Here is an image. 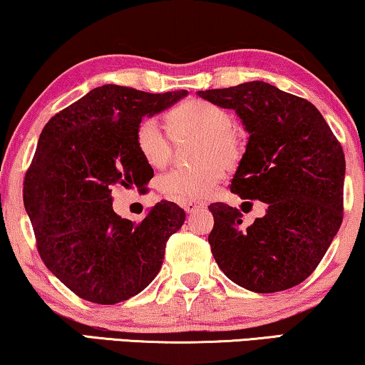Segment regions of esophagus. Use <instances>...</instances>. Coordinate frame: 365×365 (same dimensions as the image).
I'll return each instance as SVG.
<instances>
[{"mask_svg": "<svg viewBox=\"0 0 365 365\" xmlns=\"http://www.w3.org/2000/svg\"><path fill=\"white\" fill-rule=\"evenodd\" d=\"M205 202H202V200H187V202L182 204V209L186 210L187 214H192L195 212V210H200V209H205Z\"/></svg>", "mask_w": 365, "mask_h": 365, "instance_id": "1", "label": "esophagus"}]
</instances>
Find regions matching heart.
I'll return each mask as SVG.
<instances>
[{"label": "heart", "mask_w": 365, "mask_h": 365, "mask_svg": "<svg viewBox=\"0 0 365 365\" xmlns=\"http://www.w3.org/2000/svg\"><path fill=\"white\" fill-rule=\"evenodd\" d=\"M168 133L173 141L199 138L191 158L195 165L173 168L160 179L163 192L171 199H202L212 192L225 166L239 161L242 146L239 135L232 130L234 118L224 108L202 100H191L171 110L166 117ZM156 120L145 118L136 125L135 146L148 166L163 168L170 161L173 145Z\"/></svg>", "instance_id": "b5f03b06"}]
</instances>
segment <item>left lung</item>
<instances>
[{
	"mask_svg": "<svg viewBox=\"0 0 365 365\" xmlns=\"http://www.w3.org/2000/svg\"><path fill=\"white\" fill-rule=\"evenodd\" d=\"M197 95L235 110L248 141L230 191L267 204L265 215L247 229L239 209L209 205L215 262L250 292L297 287L319 265L341 227L346 160L339 141L313 103L267 82Z\"/></svg>",
	"mask_w": 365,
	"mask_h": 365,
	"instance_id": "left-lung-1",
	"label": "left lung"
}]
</instances>
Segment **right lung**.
<instances>
[{
    "mask_svg": "<svg viewBox=\"0 0 365 365\" xmlns=\"http://www.w3.org/2000/svg\"><path fill=\"white\" fill-rule=\"evenodd\" d=\"M186 95L108 83L68 105L42 130L24 178V207L42 262L77 297L120 303L143 292L160 272L166 242L186 212L161 200L133 224L115 214L112 189L145 192L153 168L136 151V125Z\"/></svg>",
    "mask_w": 365,
    "mask_h": 365,
    "instance_id": "1",
    "label": "right lung"
}]
</instances>
